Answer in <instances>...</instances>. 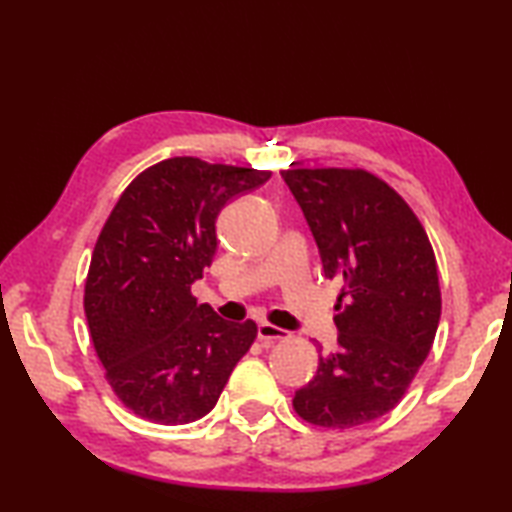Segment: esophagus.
I'll return each instance as SVG.
<instances>
[{
  "label": "esophagus",
  "mask_w": 512,
  "mask_h": 512,
  "mask_svg": "<svg viewBox=\"0 0 512 512\" xmlns=\"http://www.w3.org/2000/svg\"><path fill=\"white\" fill-rule=\"evenodd\" d=\"M287 336H289V332H284V329L275 327V325H271V323H259V325H257V339H259V341L273 343V341L287 339Z\"/></svg>",
  "instance_id": "34e87169"
}]
</instances>
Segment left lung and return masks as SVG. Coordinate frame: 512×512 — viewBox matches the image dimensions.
I'll use <instances>...</instances> for the list:
<instances>
[{
	"mask_svg": "<svg viewBox=\"0 0 512 512\" xmlns=\"http://www.w3.org/2000/svg\"><path fill=\"white\" fill-rule=\"evenodd\" d=\"M282 178L316 239L325 277L341 284L339 350L293 397L302 420L348 429L402 400L440 320L436 257L418 216L361 169H289Z\"/></svg>",
	"mask_w": 512,
	"mask_h": 512,
	"instance_id": "obj_1",
	"label": "left lung"
}]
</instances>
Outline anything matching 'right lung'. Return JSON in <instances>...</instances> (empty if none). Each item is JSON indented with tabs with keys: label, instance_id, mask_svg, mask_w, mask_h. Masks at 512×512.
I'll return each instance as SVG.
<instances>
[{
	"label": "right lung",
	"instance_id": "right-lung-1",
	"mask_svg": "<svg viewBox=\"0 0 512 512\" xmlns=\"http://www.w3.org/2000/svg\"><path fill=\"white\" fill-rule=\"evenodd\" d=\"M271 171L171 158L142 171L110 212L85 280V318L112 391L160 424L214 409L257 336L196 305L192 284L216 253V216Z\"/></svg>",
	"mask_w": 512,
	"mask_h": 512
}]
</instances>
